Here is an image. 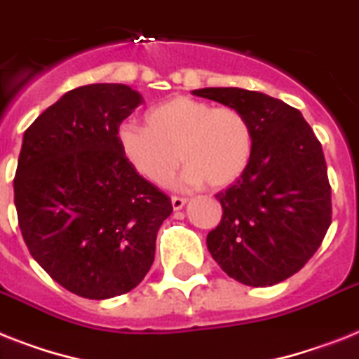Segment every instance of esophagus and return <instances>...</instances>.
Instances as JSON below:
<instances>
[{
	"label": "esophagus",
	"mask_w": 359,
	"mask_h": 359,
	"mask_svg": "<svg viewBox=\"0 0 359 359\" xmlns=\"http://www.w3.org/2000/svg\"><path fill=\"white\" fill-rule=\"evenodd\" d=\"M171 205H173V210H180L186 205V199L184 197H179V195H175V197H171Z\"/></svg>",
	"instance_id": "esophagus-1"
}]
</instances>
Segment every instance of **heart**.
<instances>
[{
    "mask_svg": "<svg viewBox=\"0 0 359 359\" xmlns=\"http://www.w3.org/2000/svg\"><path fill=\"white\" fill-rule=\"evenodd\" d=\"M118 142L127 162L153 184H168L182 160L184 186L225 188L249 164L252 130L234 107L177 95L147 112V129L121 125Z\"/></svg>",
    "mask_w": 359,
    "mask_h": 359,
    "instance_id": "1",
    "label": "heart"
}]
</instances>
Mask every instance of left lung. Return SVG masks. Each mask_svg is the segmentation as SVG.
<instances>
[{
  "mask_svg": "<svg viewBox=\"0 0 359 359\" xmlns=\"http://www.w3.org/2000/svg\"><path fill=\"white\" fill-rule=\"evenodd\" d=\"M194 94L238 109L252 130L245 171L215 195L223 217L206 236L210 255L241 284H278L316 255L332 223L321 142L302 114L280 99L243 88Z\"/></svg>",
  "mask_w": 359,
  "mask_h": 359,
  "instance_id": "left-lung-1",
  "label": "left lung"
}]
</instances>
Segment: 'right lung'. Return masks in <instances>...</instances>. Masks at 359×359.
Wrapping results in <instances>:
<instances>
[{"label":"right lung","mask_w":359,"mask_h":359,"mask_svg":"<svg viewBox=\"0 0 359 359\" xmlns=\"http://www.w3.org/2000/svg\"><path fill=\"white\" fill-rule=\"evenodd\" d=\"M140 103L125 84H86L23 134L14 177L23 241L55 282L84 299L123 295L144 280L173 212L119 147V125Z\"/></svg>","instance_id":"add662e5"}]
</instances>
